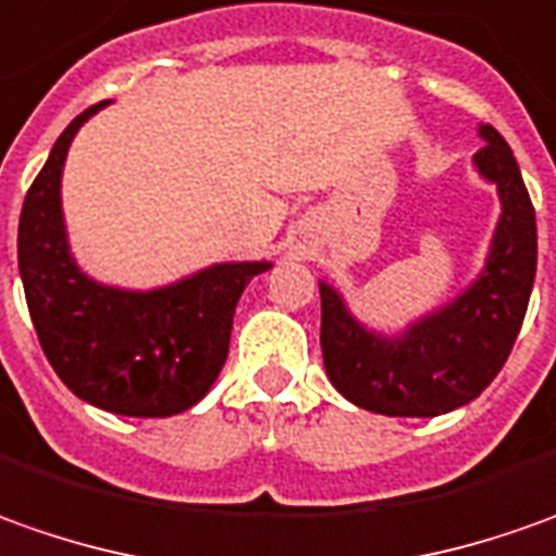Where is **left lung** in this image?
<instances>
[{
  "label": "left lung",
  "mask_w": 556,
  "mask_h": 556,
  "mask_svg": "<svg viewBox=\"0 0 556 556\" xmlns=\"http://www.w3.org/2000/svg\"><path fill=\"white\" fill-rule=\"evenodd\" d=\"M478 170L498 186L502 219L486 269L459 300L404 337L367 333L321 285V352L342 397L382 416H441L475 401L511 355L535 281V211L511 147L480 125Z\"/></svg>",
  "instance_id": "obj_1"
}]
</instances>
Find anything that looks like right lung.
Wrapping results in <instances>:
<instances>
[{
  "label": "right lung",
  "mask_w": 556,
  "mask_h": 556,
  "mask_svg": "<svg viewBox=\"0 0 556 556\" xmlns=\"http://www.w3.org/2000/svg\"><path fill=\"white\" fill-rule=\"evenodd\" d=\"M85 110L58 137L17 226V266L42 352L76 397L118 416H174L211 391L229 355L238 296L269 263H223L134 293L85 278L70 256L61 170Z\"/></svg>",
  "instance_id": "add662e5"
}]
</instances>
